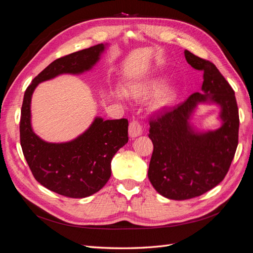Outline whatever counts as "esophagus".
Returning <instances> with one entry per match:
<instances>
[{"instance_id": "esophagus-1", "label": "esophagus", "mask_w": 253, "mask_h": 253, "mask_svg": "<svg viewBox=\"0 0 253 253\" xmlns=\"http://www.w3.org/2000/svg\"><path fill=\"white\" fill-rule=\"evenodd\" d=\"M128 133L130 138H136V136L142 134V126L138 121H132L130 124H129Z\"/></svg>"}]
</instances>
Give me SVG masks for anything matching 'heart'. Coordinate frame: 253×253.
<instances>
[{"label": "heart", "instance_id": "1", "mask_svg": "<svg viewBox=\"0 0 253 253\" xmlns=\"http://www.w3.org/2000/svg\"><path fill=\"white\" fill-rule=\"evenodd\" d=\"M165 83L167 81L162 76L140 78L128 83L126 90L121 86L115 88L114 95L120 99H124L129 96L138 102H142V100L155 95L151 100V107L155 110H161L174 105L178 97V92L174 86H167V88L162 89Z\"/></svg>", "mask_w": 253, "mask_h": 253}]
</instances>
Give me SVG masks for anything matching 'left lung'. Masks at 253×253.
Wrapping results in <instances>:
<instances>
[{
    "mask_svg": "<svg viewBox=\"0 0 253 253\" xmlns=\"http://www.w3.org/2000/svg\"><path fill=\"white\" fill-rule=\"evenodd\" d=\"M187 63L204 72L201 90L185 102L150 120L148 136L154 144L148 179L169 199L200 196L219 184L232 162L239 144V108L234 91L215 64L184 50ZM221 107L222 126L215 131L194 130L189 120L199 103Z\"/></svg>",
    "mask_w": 253,
    "mask_h": 253,
    "instance_id": "8db88e82",
    "label": "left lung"
}]
</instances>
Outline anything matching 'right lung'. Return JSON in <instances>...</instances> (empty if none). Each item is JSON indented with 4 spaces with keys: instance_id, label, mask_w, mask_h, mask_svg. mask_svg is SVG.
<instances>
[{
    "instance_id": "1",
    "label": "right lung",
    "mask_w": 253,
    "mask_h": 253,
    "mask_svg": "<svg viewBox=\"0 0 253 253\" xmlns=\"http://www.w3.org/2000/svg\"><path fill=\"white\" fill-rule=\"evenodd\" d=\"M107 44L84 48L56 59L36 76L24 93L20 121V142L35 179L49 191L71 198L98 192L111 176V160L128 142V121L95 118L76 139L48 143L32 128L31 102L40 83L60 74H82L95 66Z\"/></svg>"
}]
</instances>
